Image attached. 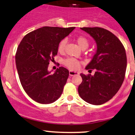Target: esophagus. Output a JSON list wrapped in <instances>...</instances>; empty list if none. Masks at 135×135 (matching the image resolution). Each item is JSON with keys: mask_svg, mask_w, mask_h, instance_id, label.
Returning a JSON list of instances; mask_svg holds the SVG:
<instances>
[{"mask_svg": "<svg viewBox=\"0 0 135 135\" xmlns=\"http://www.w3.org/2000/svg\"><path fill=\"white\" fill-rule=\"evenodd\" d=\"M69 75L70 76H73L76 75H79V73L77 71H69Z\"/></svg>", "mask_w": 135, "mask_h": 135, "instance_id": "obj_1", "label": "esophagus"}]
</instances>
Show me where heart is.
<instances>
[{"label":"heart","instance_id":"heart-1","mask_svg":"<svg viewBox=\"0 0 135 135\" xmlns=\"http://www.w3.org/2000/svg\"><path fill=\"white\" fill-rule=\"evenodd\" d=\"M75 41L77 42L79 46L83 50L86 49L89 46V41L86 37L83 36H79L75 39ZM66 45H67V40L66 39L62 40L60 42L58 45V50L60 52H62L64 51L66 49ZM64 64L71 69H77L79 67V62L77 60L74 58H68L64 61Z\"/></svg>","mask_w":135,"mask_h":135}]
</instances>
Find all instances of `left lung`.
I'll return each instance as SVG.
<instances>
[{
	"label": "left lung",
	"mask_w": 135,
	"mask_h": 135,
	"mask_svg": "<svg viewBox=\"0 0 135 135\" xmlns=\"http://www.w3.org/2000/svg\"><path fill=\"white\" fill-rule=\"evenodd\" d=\"M80 29L95 40L97 49L86 69H95V74H80L83 82L78 92L84 101L100 105L109 101L120 88L126 74L127 56L126 50L114 34L99 27Z\"/></svg>",
	"instance_id": "8db88e82"
}]
</instances>
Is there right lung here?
I'll return each mask as SVG.
<instances>
[{
	"mask_svg": "<svg viewBox=\"0 0 135 135\" xmlns=\"http://www.w3.org/2000/svg\"><path fill=\"white\" fill-rule=\"evenodd\" d=\"M75 28L44 26L26 34L18 46L16 63L20 82L39 103H52L62 95L69 71L60 67L51 73L48 66L57 55L60 42Z\"/></svg>",
	"mask_w": 135,
	"mask_h": 135,
	"instance_id": "right-lung-1",
	"label": "right lung"
}]
</instances>
